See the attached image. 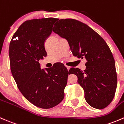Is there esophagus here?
Listing matches in <instances>:
<instances>
[{
  "instance_id": "obj_1",
  "label": "esophagus",
  "mask_w": 124,
  "mask_h": 124,
  "mask_svg": "<svg viewBox=\"0 0 124 124\" xmlns=\"http://www.w3.org/2000/svg\"><path fill=\"white\" fill-rule=\"evenodd\" d=\"M66 68L67 69V70H69L70 69V67H69V66H66Z\"/></svg>"
}]
</instances>
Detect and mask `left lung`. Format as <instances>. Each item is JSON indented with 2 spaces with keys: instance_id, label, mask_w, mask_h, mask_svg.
I'll return each instance as SVG.
<instances>
[{
  "instance_id": "8db88e82",
  "label": "left lung",
  "mask_w": 124,
  "mask_h": 124,
  "mask_svg": "<svg viewBox=\"0 0 124 124\" xmlns=\"http://www.w3.org/2000/svg\"><path fill=\"white\" fill-rule=\"evenodd\" d=\"M53 31L67 40L73 55L87 61L84 71L74 67L69 71L78 77L86 102L95 108L106 107L117 87L115 60L107 44L89 26L74 19L59 20Z\"/></svg>"
}]
</instances>
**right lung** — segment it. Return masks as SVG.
Wrapping results in <instances>:
<instances>
[{"mask_svg": "<svg viewBox=\"0 0 124 124\" xmlns=\"http://www.w3.org/2000/svg\"><path fill=\"white\" fill-rule=\"evenodd\" d=\"M57 20L47 18L26 21L9 44L11 70L18 88L28 101L41 108H51L62 102L70 74L60 63L41 69L39 62L47 55L45 43Z\"/></svg>", "mask_w": 124, "mask_h": 124, "instance_id": "1", "label": "right lung"}]
</instances>
